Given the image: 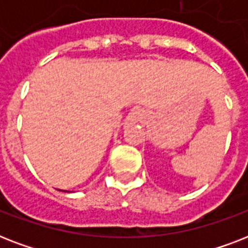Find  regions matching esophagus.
<instances>
[{"instance_id":"34e87169","label":"esophagus","mask_w":248,"mask_h":248,"mask_svg":"<svg viewBox=\"0 0 248 248\" xmlns=\"http://www.w3.org/2000/svg\"><path fill=\"white\" fill-rule=\"evenodd\" d=\"M144 117H145V112H144L143 109H134V110H131V113L128 114L127 124H136V122H140V121L144 120Z\"/></svg>"}]
</instances>
